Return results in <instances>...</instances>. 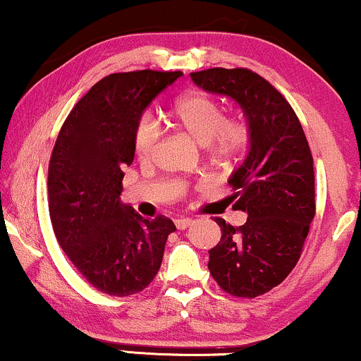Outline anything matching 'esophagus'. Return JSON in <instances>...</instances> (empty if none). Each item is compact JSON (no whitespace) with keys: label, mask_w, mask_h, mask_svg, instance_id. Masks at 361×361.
I'll return each instance as SVG.
<instances>
[{"label":"esophagus","mask_w":361,"mask_h":361,"mask_svg":"<svg viewBox=\"0 0 361 361\" xmlns=\"http://www.w3.org/2000/svg\"><path fill=\"white\" fill-rule=\"evenodd\" d=\"M174 224H176V228L177 230H185V228H189V226L192 225V219H177Z\"/></svg>","instance_id":"34e87169"}]
</instances>
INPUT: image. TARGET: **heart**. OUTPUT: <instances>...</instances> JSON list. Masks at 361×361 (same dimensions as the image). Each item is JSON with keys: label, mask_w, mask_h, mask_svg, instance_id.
<instances>
[{"label": "heart", "mask_w": 361, "mask_h": 361, "mask_svg": "<svg viewBox=\"0 0 361 361\" xmlns=\"http://www.w3.org/2000/svg\"><path fill=\"white\" fill-rule=\"evenodd\" d=\"M176 126L200 147H212L215 156L231 157L248 145V128L240 120H228L219 102L204 93L179 98L172 108ZM159 128L149 115L141 116L135 130V149L141 159L154 151Z\"/></svg>", "instance_id": "b5f03b06"}]
</instances>
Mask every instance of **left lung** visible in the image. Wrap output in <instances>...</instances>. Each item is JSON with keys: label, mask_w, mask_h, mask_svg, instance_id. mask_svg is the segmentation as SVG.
Returning a JSON list of instances; mask_svg holds the SVG:
<instances>
[{"label": "left lung", "mask_w": 361, "mask_h": 361, "mask_svg": "<svg viewBox=\"0 0 361 361\" xmlns=\"http://www.w3.org/2000/svg\"><path fill=\"white\" fill-rule=\"evenodd\" d=\"M202 90L228 97L248 123V154L231 172L235 209L245 225L224 219L209 269L225 293L256 298L283 283L298 264L315 215L314 161L299 118L268 80L248 68L192 72Z\"/></svg>", "instance_id": "8db88e82"}]
</instances>
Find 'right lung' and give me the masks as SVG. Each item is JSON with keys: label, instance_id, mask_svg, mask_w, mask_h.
I'll list each match as a JSON object with an SVG mask.
<instances>
[{"label": "right lung", "instance_id": "obj_1", "mask_svg": "<svg viewBox=\"0 0 361 361\" xmlns=\"http://www.w3.org/2000/svg\"><path fill=\"white\" fill-rule=\"evenodd\" d=\"M182 72L111 73L68 113L49 162L54 233L83 278L102 293L126 298L151 284L176 225L142 219L120 200L135 130L151 102Z\"/></svg>", "mask_w": 361, "mask_h": 361}]
</instances>
